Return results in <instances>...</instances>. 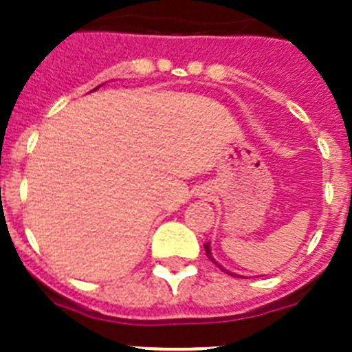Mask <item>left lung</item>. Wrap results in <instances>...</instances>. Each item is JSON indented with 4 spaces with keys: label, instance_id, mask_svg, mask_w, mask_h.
Returning a JSON list of instances; mask_svg holds the SVG:
<instances>
[{
    "label": "left lung",
    "instance_id": "1",
    "mask_svg": "<svg viewBox=\"0 0 352 352\" xmlns=\"http://www.w3.org/2000/svg\"><path fill=\"white\" fill-rule=\"evenodd\" d=\"M205 252H207V257H208V259H210L214 264H217V266H219V268H221L223 272H226V274H228V275H234V277H237V275H235V274H232V272H228V270L223 268L221 264H219L216 259H214V255H212V252H210V243H205Z\"/></svg>",
    "mask_w": 352,
    "mask_h": 352
}]
</instances>
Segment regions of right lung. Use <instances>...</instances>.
<instances>
[{
    "label": "right lung",
    "mask_w": 352,
    "mask_h": 352,
    "mask_svg": "<svg viewBox=\"0 0 352 352\" xmlns=\"http://www.w3.org/2000/svg\"><path fill=\"white\" fill-rule=\"evenodd\" d=\"M98 88H100V86H97V88H95V89H98ZM95 89H93V91H95Z\"/></svg>",
    "instance_id": "1"
}]
</instances>
